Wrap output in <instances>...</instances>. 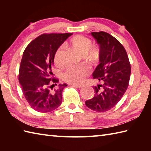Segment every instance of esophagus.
I'll use <instances>...</instances> for the list:
<instances>
[{"label": "esophagus", "mask_w": 151, "mask_h": 151, "mask_svg": "<svg viewBox=\"0 0 151 151\" xmlns=\"http://www.w3.org/2000/svg\"><path fill=\"white\" fill-rule=\"evenodd\" d=\"M73 86H74V87L76 88H82L83 87L82 85H78V84H73Z\"/></svg>", "instance_id": "esophagus-1"}]
</instances>
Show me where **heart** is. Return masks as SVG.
Returning a JSON list of instances; mask_svg holds the SVG:
<instances>
[{
    "label": "heart",
    "instance_id": "obj_1",
    "mask_svg": "<svg viewBox=\"0 0 151 151\" xmlns=\"http://www.w3.org/2000/svg\"><path fill=\"white\" fill-rule=\"evenodd\" d=\"M91 40L89 38L78 35L73 37L70 41V44L74 49L82 54H88L89 59L97 60L99 56V49L97 45H91ZM64 46H60L54 54V62L58 65L63 63V53ZM89 70L86 67H71L67 69L63 74L64 79L70 84H80L84 81L88 75Z\"/></svg>",
    "mask_w": 151,
    "mask_h": 151
}]
</instances>
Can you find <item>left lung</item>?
<instances>
[{
    "label": "left lung",
    "instance_id": "1",
    "mask_svg": "<svg viewBox=\"0 0 151 151\" xmlns=\"http://www.w3.org/2000/svg\"><path fill=\"white\" fill-rule=\"evenodd\" d=\"M99 45V64L93 73L100 84L93 87L95 96L86 101V106L97 112L114 108L127 91L131 67L124 47L116 38L105 32H91Z\"/></svg>",
    "mask_w": 151,
    "mask_h": 151
}]
</instances>
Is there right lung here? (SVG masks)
<instances>
[{"label":"right lung","mask_w":151,"mask_h":151,"mask_svg":"<svg viewBox=\"0 0 151 151\" xmlns=\"http://www.w3.org/2000/svg\"><path fill=\"white\" fill-rule=\"evenodd\" d=\"M73 34H44L26 47L19 67V81L28 103L34 110L43 113L53 111L62 104V91L67 85L59 84L52 78L54 54Z\"/></svg>","instance_id":"add662e5"}]
</instances>
